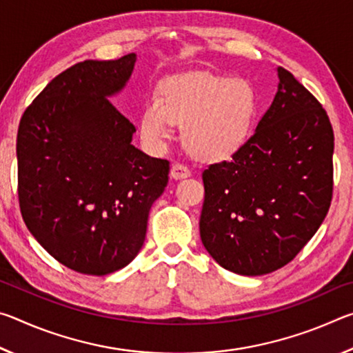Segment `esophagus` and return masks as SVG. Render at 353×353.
<instances>
[{"label": "esophagus", "instance_id": "esophagus-1", "mask_svg": "<svg viewBox=\"0 0 353 353\" xmlns=\"http://www.w3.org/2000/svg\"><path fill=\"white\" fill-rule=\"evenodd\" d=\"M190 176H191V171L185 165H181V163L172 165V168H171V177L172 179H176V181H181V179L190 177Z\"/></svg>", "mask_w": 353, "mask_h": 353}]
</instances>
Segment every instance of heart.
<instances>
[{
	"label": "heart",
	"mask_w": 353,
	"mask_h": 353,
	"mask_svg": "<svg viewBox=\"0 0 353 353\" xmlns=\"http://www.w3.org/2000/svg\"><path fill=\"white\" fill-rule=\"evenodd\" d=\"M256 112V93L246 79L187 73L160 83L157 98L143 105L139 128L149 146L162 148L174 124H182V143L194 159L221 162L246 145Z\"/></svg>",
	"instance_id": "heart-1"
}]
</instances>
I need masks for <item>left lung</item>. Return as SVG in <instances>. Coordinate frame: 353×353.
<instances>
[{
	"label": "left lung",
	"mask_w": 353,
	"mask_h": 353,
	"mask_svg": "<svg viewBox=\"0 0 353 353\" xmlns=\"http://www.w3.org/2000/svg\"><path fill=\"white\" fill-rule=\"evenodd\" d=\"M277 93L229 162L202 172L201 240L240 276L285 266L324 221L333 191V129L325 110L279 67Z\"/></svg>",
	"instance_id": "obj_1"
}]
</instances>
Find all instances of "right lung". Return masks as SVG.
<instances>
[{
    "mask_svg": "<svg viewBox=\"0 0 353 353\" xmlns=\"http://www.w3.org/2000/svg\"><path fill=\"white\" fill-rule=\"evenodd\" d=\"M135 62L130 52L65 70L23 113L17 135L26 227L48 254L88 276L135 259L149 210L168 183V160L135 148V126L109 101L128 85Z\"/></svg>",
    "mask_w": 353,
    "mask_h": 353,
    "instance_id": "add662e5",
    "label": "right lung"
}]
</instances>
